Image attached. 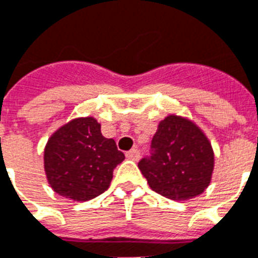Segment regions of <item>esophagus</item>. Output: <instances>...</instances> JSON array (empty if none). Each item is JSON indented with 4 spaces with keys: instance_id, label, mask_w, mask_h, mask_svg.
<instances>
[{
    "instance_id": "1",
    "label": "esophagus",
    "mask_w": 258,
    "mask_h": 258,
    "mask_svg": "<svg viewBox=\"0 0 258 258\" xmlns=\"http://www.w3.org/2000/svg\"><path fill=\"white\" fill-rule=\"evenodd\" d=\"M126 157L131 159V160H139L140 159V152L139 149H131L129 152H126Z\"/></svg>"
}]
</instances>
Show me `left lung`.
<instances>
[{
	"mask_svg": "<svg viewBox=\"0 0 258 258\" xmlns=\"http://www.w3.org/2000/svg\"><path fill=\"white\" fill-rule=\"evenodd\" d=\"M152 156L139 168L153 191L171 201L201 195L211 181L214 151L207 136L191 119L169 114L152 139Z\"/></svg>",
	"mask_w": 258,
	"mask_h": 258,
	"instance_id": "left-lung-1",
	"label": "left lung"
}]
</instances>
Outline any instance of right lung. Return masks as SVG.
Returning a JSON list of instances; mask_svg holds the SVG:
<instances>
[{
	"mask_svg": "<svg viewBox=\"0 0 258 258\" xmlns=\"http://www.w3.org/2000/svg\"><path fill=\"white\" fill-rule=\"evenodd\" d=\"M125 156L101 133L94 117L71 119L53 133L44 149V171L56 194L86 202L105 192Z\"/></svg>",
	"mask_w": 258,
	"mask_h": 258,
	"instance_id": "add662e5",
	"label": "right lung"
}]
</instances>
